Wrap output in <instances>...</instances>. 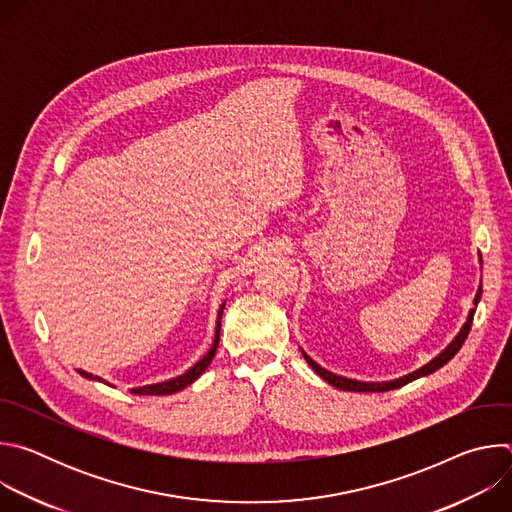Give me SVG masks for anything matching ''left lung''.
I'll return each instance as SVG.
<instances>
[{
  "mask_svg": "<svg viewBox=\"0 0 512 512\" xmlns=\"http://www.w3.org/2000/svg\"><path fill=\"white\" fill-rule=\"evenodd\" d=\"M480 296H482V285L478 287V294H476V300H474V304L478 306V300H480ZM474 312L476 310H472L470 312V316H468V322L464 324V328L460 330V334L456 336V340L440 354V356H435L431 362H427L425 367H421L419 371H415V373H411V375H407V377H403V379H397V381H391V383H360V381H352V379H344V377H338V375H334V373H330V371H326V369H322L320 364H316L306 352H304V358L308 360V364L310 367L326 381V383H330L332 387H336V389H342V391H354V393H377V391H391V389H399V387H403V385H407V383H411V381H415V379H419V377H425V375H429V373H433V371H437V369H442L444 364L448 362V360H452L454 356H456V352L462 348V344L466 342V338H468V334H470V328H472V320H474Z\"/></svg>",
  "mask_w": 512,
  "mask_h": 512,
  "instance_id": "1",
  "label": "left lung"
}]
</instances>
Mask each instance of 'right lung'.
Segmentation results:
<instances>
[{
    "mask_svg": "<svg viewBox=\"0 0 512 512\" xmlns=\"http://www.w3.org/2000/svg\"><path fill=\"white\" fill-rule=\"evenodd\" d=\"M225 308V306H223ZM223 308H221V312H218V320L223 318ZM218 340H221V324H216V334H214V342H212V346H210V350L194 364V367L190 369V371H186L184 375H180V377H176V379H172V381H166V383H158V385H145V387H135V389H131V393L133 395H170V393H176V391H182L184 387H188L190 383H194L204 371H206V367L210 364V360L214 358V352H216V346H218ZM83 377H87V379H97V377H93L91 373H85V371H79ZM97 381H101V379H97Z\"/></svg>",
    "mask_w": 512,
    "mask_h": 512,
    "instance_id": "1",
    "label": "right lung"
}]
</instances>
